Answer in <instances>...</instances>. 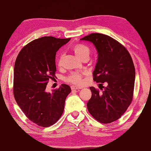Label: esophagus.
<instances>
[{
  "label": "esophagus",
  "mask_w": 151,
  "mask_h": 151,
  "mask_svg": "<svg viewBox=\"0 0 151 151\" xmlns=\"http://www.w3.org/2000/svg\"><path fill=\"white\" fill-rule=\"evenodd\" d=\"M81 88L82 87H78V86H71V89L72 90H80Z\"/></svg>",
  "instance_id": "esophagus-1"
}]
</instances>
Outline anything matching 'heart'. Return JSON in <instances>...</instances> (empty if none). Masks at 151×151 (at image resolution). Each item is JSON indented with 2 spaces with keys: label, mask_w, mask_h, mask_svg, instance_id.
<instances>
[{
  "label": "heart",
  "mask_w": 151,
  "mask_h": 151,
  "mask_svg": "<svg viewBox=\"0 0 151 151\" xmlns=\"http://www.w3.org/2000/svg\"><path fill=\"white\" fill-rule=\"evenodd\" d=\"M74 52H75V55L80 58H83L84 56L85 55H89V49L87 47H86V46L83 45H76L75 48H74ZM62 58L63 55H61L58 60V65H61V63H62ZM83 74L84 73L81 72L73 73L72 74H70V75L68 77V81H69L70 83L73 84H75V85H81L82 82H83L82 78H83Z\"/></svg>",
  "instance_id": "obj_1"
}]
</instances>
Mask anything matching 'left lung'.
Masks as SVG:
<instances>
[{
	"instance_id": "obj_1",
	"label": "left lung",
	"mask_w": 151,
	"mask_h": 151,
	"mask_svg": "<svg viewBox=\"0 0 151 151\" xmlns=\"http://www.w3.org/2000/svg\"><path fill=\"white\" fill-rule=\"evenodd\" d=\"M80 40L92 42L97 51L93 80L108 84L102 93L91 86L92 96L86 104L88 111L101 123L115 121L132 100L135 68L132 58L124 47L108 35L91 33Z\"/></svg>"
}]
</instances>
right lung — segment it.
I'll list each match as a JSON object with an SVG mask.
<instances>
[{"mask_svg": "<svg viewBox=\"0 0 151 151\" xmlns=\"http://www.w3.org/2000/svg\"><path fill=\"white\" fill-rule=\"evenodd\" d=\"M70 39L44 37L32 40L20 51L14 67L13 93L18 105L30 121L49 127L62 116L70 87L63 84L52 93L46 91L55 77L56 52Z\"/></svg>", "mask_w": 151, "mask_h": 151, "instance_id": "obj_1", "label": "right lung"}]
</instances>
